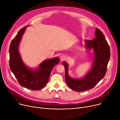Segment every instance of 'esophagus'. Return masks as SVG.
<instances>
[{"label":"esophagus","instance_id":"34e87169","mask_svg":"<svg viewBox=\"0 0 120 120\" xmlns=\"http://www.w3.org/2000/svg\"><path fill=\"white\" fill-rule=\"evenodd\" d=\"M66 58H67V56H65V55H62V56H60V60L61 61H64V60H65L66 59Z\"/></svg>","mask_w":120,"mask_h":120}]
</instances>
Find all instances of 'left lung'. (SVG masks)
Listing matches in <instances>:
<instances>
[{"label":"left lung","instance_id":"8db88e82","mask_svg":"<svg viewBox=\"0 0 120 120\" xmlns=\"http://www.w3.org/2000/svg\"><path fill=\"white\" fill-rule=\"evenodd\" d=\"M95 38L84 40L87 52L92 51L93 62L91 69L80 79L73 78L68 75V64L63 62L65 68V80L70 89L76 91H84L92 89L105 76L110 58V49L102 32L96 28Z\"/></svg>","mask_w":120,"mask_h":120}]
</instances>
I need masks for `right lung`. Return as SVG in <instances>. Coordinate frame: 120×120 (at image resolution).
I'll return each instance as SVG.
<instances>
[{"instance_id":"obj_1","label":"right lung","mask_w":120,"mask_h":120,"mask_svg":"<svg viewBox=\"0 0 120 120\" xmlns=\"http://www.w3.org/2000/svg\"><path fill=\"white\" fill-rule=\"evenodd\" d=\"M27 26L20 29L11 42L9 52V66L19 84L31 90H40L46 86L53 68L59 62L58 57L43 61L38 68H29L24 64L19 50L21 39Z\"/></svg>"}]
</instances>
